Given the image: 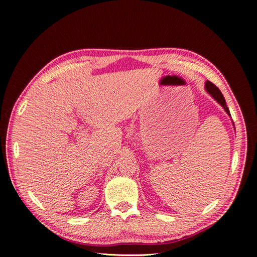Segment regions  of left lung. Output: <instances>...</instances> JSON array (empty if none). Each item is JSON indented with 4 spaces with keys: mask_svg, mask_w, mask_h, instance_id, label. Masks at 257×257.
<instances>
[{
    "mask_svg": "<svg viewBox=\"0 0 257 257\" xmlns=\"http://www.w3.org/2000/svg\"><path fill=\"white\" fill-rule=\"evenodd\" d=\"M205 90H206V92L208 93L210 96H211L212 98H214V100H216V102L219 103L224 108L225 112H226L230 116L229 109H228V107L226 106V102H225V98H224L223 94L221 93L220 89L217 88L216 85H214L212 82L206 81V83H205ZM232 124H234V122H232Z\"/></svg>",
    "mask_w": 257,
    "mask_h": 257,
    "instance_id": "1",
    "label": "left lung"
}]
</instances>
